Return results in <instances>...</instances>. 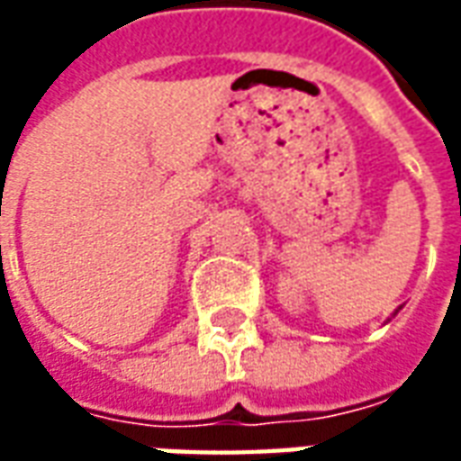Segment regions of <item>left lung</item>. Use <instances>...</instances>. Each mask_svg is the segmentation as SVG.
I'll return each mask as SVG.
<instances>
[{
	"label": "left lung",
	"instance_id": "8db88e82",
	"mask_svg": "<svg viewBox=\"0 0 461 461\" xmlns=\"http://www.w3.org/2000/svg\"><path fill=\"white\" fill-rule=\"evenodd\" d=\"M395 313H397V311H395Z\"/></svg>",
	"mask_w": 461,
	"mask_h": 461
}]
</instances>
